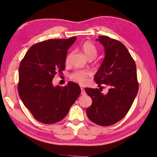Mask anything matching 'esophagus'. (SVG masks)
<instances>
[{
	"label": "esophagus",
	"mask_w": 157,
	"mask_h": 157,
	"mask_svg": "<svg viewBox=\"0 0 157 157\" xmlns=\"http://www.w3.org/2000/svg\"><path fill=\"white\" fill-rule=\"evenodd\" d=\"M85 94H86V93H85V89H84L83 88H81V94L82 95H85Z\"/></svg>",
	"instance_id": "esophagus-1"
}]
</instances>
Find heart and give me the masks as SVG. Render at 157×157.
Returning a JSON list of instances; mask_svg holds the SVG:
<instances>
[{"instance_id":"b5f03b06","label":"heart","mask_w":157,"mask_h":157,"mask_svg":"<svg viewBox=\"0 0 157 157\" xmlns=\"http://www.w3.org/2000/svg\"><path fill=\"white\" fill-rule=\"evenodd\" d=\"M81 50L89 60H93L96 58L98 54L97 48L89 41L84 42L81 45ZM68 62V58L67 59V63ZM90 75L91 72L89 71H77L71 75V78L75 82L84 84L86 82L87 78Z\"/></svg>"}]
</instances>
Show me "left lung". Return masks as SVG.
<instances>
[{
  "instance_id": "left-lung-1",
  "label": "left lung",
  "mask_w": 157,
  "mask_h": 157,
  "mask_svg": "<svg viewBox=\"0 0 157 157\" xmlns=\"http://www.w3.org/2000/svg\"><path fill=\"white\" fill-rule=\"evenodd\" d=\"M96 40L103 45L105 56L94 79L98 86H108L109 92L104 94L98 89L85 88L93 101L86 114L94 123L106 127L127 114L138 93L139 83L136 64L125 46L106 36H99Z\"/></svg>"
}]
</instances>
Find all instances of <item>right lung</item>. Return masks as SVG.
Segmentation results:
<instances>
[{
  "instance_id": "obj_1",
  "label": "right lung",
  "mask_w": 157,
  "mask_h": 157,
  "mask_svg": "<svg viewBox=\"0 0 157 157\" xmlns=\"http://www.w3.org/2000/svg\"><path fill=\"white\" fill-rule=\"evenodd\" d=\"M76 36L49 39L33 45L18 68V92L34 118L44 124L57 123L66 117L81 94L78 84L68 82L60 87L52 85L56 73L65 68L68 49Z\"/></svg>"
}]
</instances>
